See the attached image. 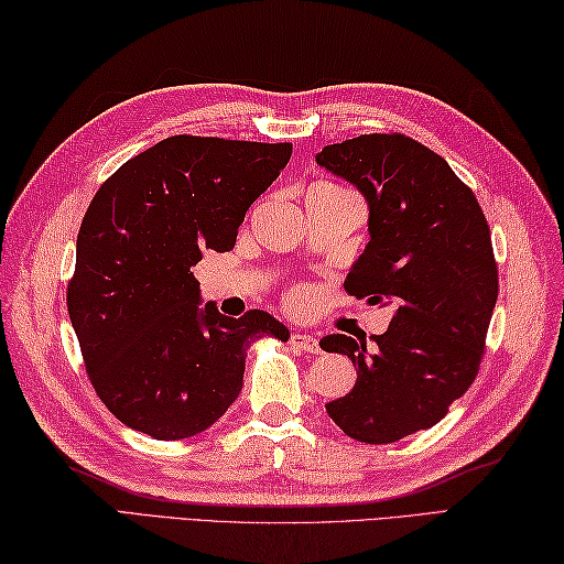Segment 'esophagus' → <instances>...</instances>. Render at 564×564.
I'll return each instance as SVG.
<instances>
[{"label":"esophagus","instance_id":"1","mask_svg":"<svg viewBox=\"0 0 564 564\" xmlns=\"http://www.w3.org/2000/svg\"><path fill=\"white\" fill-rule=\"evenodd\" d=\"M291 346L297 351H307V354H317L319 351V341L315 337H310V334L303 332H293L291 334Z\"/></svg>","mask_w":564,"mask_h":564}]
</instances>
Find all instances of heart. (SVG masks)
Returning <instances> with one entry per match:
<instances>
[{
    "instance_id": "1",
    "label": "heart",
    "mask_w": 564,
    "mask_h": 564,
    "mask_svg": "<svg viewBox=\"0 0 564 564\" xmlns=\"http://www.w3.org/2000/svg\"><path fill=\"white\" fill-rule=\"evenodd\" d=\"M310 191H344V188L334 186V184H315V186L310 188ZM307 301H310V293H307L305 289H297V291H293V293H291V297H289L291 307H303V305H307Z\"/></svg>"
}]
</instances>
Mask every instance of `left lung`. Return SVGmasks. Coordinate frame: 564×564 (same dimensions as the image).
Here are the masks:
<instances>
[{
  "label": "left lung",
  "mask_w": 564,
  "mask_h": 564,
  "mask_svg": "<svg viewBox=\"0 0 564 564\" xmlns=\"http://www.w3.org/2000/svg\"><path fill=\"white\" fill-rule=\"evenodd\" d=\"M368 203L364 254L344 289L394 305L376 346L346 334L319 341L356 366V386L327 402L346 436L394 443L438 424L480 370L499 275L485 213L448 162L400 133L358 135L317 154Z\"/></svg>",
  "instance_id": "8db88e82"
}]
</instances>
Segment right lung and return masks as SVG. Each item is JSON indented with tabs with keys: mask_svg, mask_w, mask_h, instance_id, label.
Returning a JSON list of instances; mask_svg holds the SVG:
<instances>
[{
	"mask_svg": "<svg viewBox=\"0 0 564 564\" xmlns=\"http://www.w3.org/2000/svg\"><path fill=\"white\" fill-rule=\"evenodd\" d=\"M291 142L172 135L128 160L91 198L77 235L67 313L99 400L158 441L196 436L227 412L247 346L289 341L263 310L200 305L191 267L230 251L237 230L291 160Z\"/></svg>",
	"mask_w": 564,
	"mask_h": 564,
	"instance_id": "add662e5",
	"label": "right lung"
}]
</instances>
